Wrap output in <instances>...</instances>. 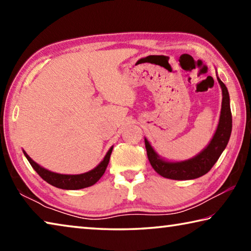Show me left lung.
<instances>
[{"mask_svg":"<svg viewBox=\"0 0 251 251\" xmlns=\"http://www.w3.org/2000/svg\"><path fill=\"white\" fill-rule=\"evenodd\" d=\"M217 79L223 91L222 110H220L217 129L205 150L190 159L182 161H167L158 156L150 142L145 138L148 160L155 172L160 176L175 180H188L201 177L210 171L226 148L232 128L230 103H229L230 100H229V93L226 85L219 79V77H217Z\"/></svg>","mask_w":251,"mask_h":251,"instance_id":"obj_1","label":"left lung"}]
</instances>
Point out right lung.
Returning a JSON list of instances; mask_svg holds the SVG:
<instances>
[{
  "label": "right lung",
  "instance_id": "right-lung-1",
  "mask_svg": "<svg viewBox=\"0 0 251 251\" xmlns=\"http://www.w3.org/2000/svg\"><path fill=\"white\" fill-rule=\"evenodd\" d=\"M112 151H113V146L109 148V151H107V154L105 155L104 159L101 160L94 169H92V171L87 173L79 174V175H63V174H57V173L48 171V169L40 166L39 164H36L35 161H34L24 151L23 152L25 157L27 158L28 163L31 164V166L34 168V171L39 174V175L43 178L46 182H49L50 185L57 187V188H61V189L75 190V189L86 188V187L94 185L95 182L100 180V178L104 175L106 167H107V165L109 163Z\"/></svg>",
  "mask_w": 251,
  "mask_h": 251
}]
</instances>
